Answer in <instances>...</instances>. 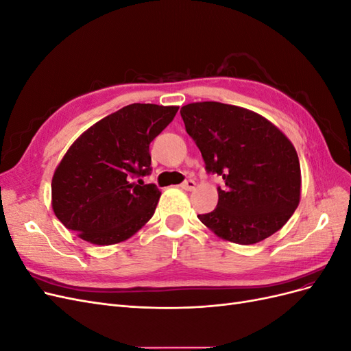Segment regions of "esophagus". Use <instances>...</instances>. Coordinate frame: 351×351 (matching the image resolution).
I'll return each mask as SVG.
<instances>
[{"instance_id": "esophagus-1", "label": "esophagus", "mask_w": 351, "mask_h": 351, "mask_svg": "<svg viewBox=\"0 0 351 351\" xmlns=\"http://www.w3.org/2000/svg\"><path fill=\"white\" fill-rule=\"evenodd\" d=\"M195 187H196V183L193 182V180H187V182H184L182 184V189L187 190V192H190V190H195Z\"/></svg>"}]
</instances>
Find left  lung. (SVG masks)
I'll return each mask as SVG.
<instances>
[{"instance_id":"8db88e82","label":"left lung","mask_w":351,"mask_h":351,"mask_svg":"<svg viewBox=\"0 0 351 351\" xmlns=\"http://www.w3.org/2000/svg\"><path fill=\"white\" fill-rule=\"evenodd\" d=\"M209 173L222 176L218 206L197 215L224 241L254 244L294 214L302 193L299 156L277 125L261 114L214 101L180 110Z\"/></svg>"}]
</instances>
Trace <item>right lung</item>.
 <instances>
[{"label": "right lung", "mask_w": 351, "mask_h": 351, "mask_svg": "<svg viewBox=\"0 0 351 351\" xmlns=\"http://www.w3.org/2000/svg\"><path fill=\"white\" fill-rule=\"evenodd\" d=\"M177 111L176 105H127L73 142L51 182L52 210L66 228L84 241L110 246L152 218L161 192L133 180L149 174V143Z\"/></svg>", "instance_id": "add662e5"}]
</instances>
